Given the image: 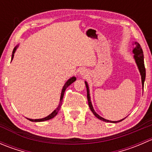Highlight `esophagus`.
I'll return each instance as SVG.
<instances>
[{
  "instance_id": "1",
  "label": "esophagus",
  "mask_w": 152,
  "mask_h": 152,
  "mask_svg": "<svg viewBox=\"0 0 152 152\" xmlns=\"http://www.w3.org/2000/svg\"><path fill=\"white\" fill-rule=\"evenodd\" d=\"M80 74L82 75V76H85V75L87 74V71H86L85 70H80Z\"/></svg>"
}]
</instances>
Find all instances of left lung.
Segmentation results:
<instances>
[{
  "label": "left lung",
  "mask_w": 152,
  "mask_h": 152,
  "mask_svg": "<svg viewBox=\"0 0 152 152\" xmlns=\"http://www.w3.org/2000/svg\"><path fill=\"white\" fill-rule=\"evenodd\" d=\"M133 45H134V47L133 48L132 50V53H134V61H135L136 64H137V66L138 67V70L140 71V76H141V82H142V88H143V85H144V82H145V65H144V59H143V52H142V50L140 47V44L137 42H134L133 43ZM85 85L86 87H87V101H88V105L90 107V110L92 111V113L94 114V115L96 116L97 118H99V120H102L103 121L105 122H110V123H118V122H121L122 121L124 120L126 118L121 119L120 121H109L107 120V119L101 117L99 115H98L97 113H96V111L93 109V105H92V102L91 100H90V90H89V87L88 85H87V82L85 81Z\"/></svg>",
  "instance_id": "left-lung-1"
}]
</instances>
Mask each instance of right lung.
<instances>
[{
	"mask_svg": "<svg viewBox=\"0 0 152 152\" xmlns=\"http://www.w3.org/2000/svg\"><path fill=\"white\" fill-rule=\"evenodd\" d=\"M18 48V45H17L16 47H15V48L13 49V51H12V60L14 58V55H15V51H16L17 48ZM76 80V78L75 77V76H73V77L70 78V79H68V80L66 82H65V84L64 85L63 87H62V93H61V96H60V101H59V105H58V107H56V109H55L54 110H53V112H52L51 113H50L49 115L46 116L45 118H40V119H31V118H27L28 120L30 121H32V122H42V121H48V120H50V119L53 118H54L55 116L57 115L58 112H59V110H60V107L61 106H62V99H63V96H64V93H65V90H66V88L68 86H70L71 85L72 83H73V82H75V81Z\"/></svg>",
	"mask_w": 152,
	"mask_h": 152,
	"instance_id": "1",
	"label": "right lung"
}]
</instances>
